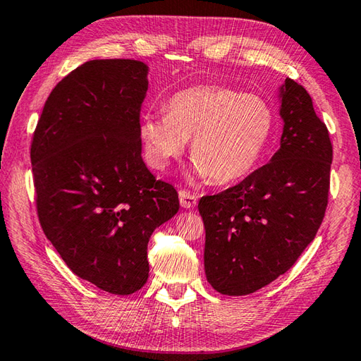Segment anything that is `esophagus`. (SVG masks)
I'll use <instances>...</instances> for the list:
<instances>
[{"label": "esophagus", "mask_w": 361, "mask_h": 361, "mask_svg": "<svg viewBox=\"0 0 361 361\" xmlns=\"http://www.w3.org/2000/svg\"><path fill=\"white\" fill-rule=\"evenodd\" d=\"M178 197H180V204L184 209H190V207H195L197 204V197L192 194L189 190H180L178 192Z\"/></svg>", "instance_id": "34e87169"}]
</instances>
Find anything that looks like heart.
<instances>
[{"instance_id": "b5f03b06", "label": "heart", "mask_w": 361, "mask_h": 361, "mask_svg": "<svg viewBox=\"0 0 361 361\" xmlns=\"http://www.w3.org/2000/svg\"><path fill=\"white\" fill-rule=\"evenodd\" d=\"M164 109L166 115L147 114L138 126L147 164L164 171L190 140L192 172L216 184L252 172L275 129L274 109L264 98L224 86L178 90Z\"/></svg>"}]
</instances>
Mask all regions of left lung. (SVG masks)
Wrapping results in <instances>:
<instances>
[{
	"label": "left lung",
	"instance_id": "obj_1",
	"mask_svg": "<svg viewBox=\"0 0 361 361\" xmlns=\"http://www.w3.org/2000/svg\"><path fill=\"white\" fill-rule=\"evenodd\" d=\"M283 133L271 161L200 200L204 271L223 295H247L289 271L320 228L328 206L332 145L303 86L280 87Z\"/></svg>",
	"mask_w": 361,
	"mask_h": 361
}]
</instances>
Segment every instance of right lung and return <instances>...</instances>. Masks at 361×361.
<instances>
[{"label": "right lung", "instance_id": "right-lung-1", "mask_svg": "<svg viewBox=\"0 0 361 361\" xmlns=\"http://www.w3.org/2000/svg\"><path fill=\"white\" fill-rule=\"evenodd\" d=\"M147 72L137 60L81 64L50 92L30 147L47 240L75 275L115 295L145 286L149 238L180 209L141 158Z\"/></svg>", "mask_w": 361, "mask_h": 361}]
</instances>
